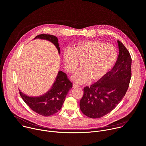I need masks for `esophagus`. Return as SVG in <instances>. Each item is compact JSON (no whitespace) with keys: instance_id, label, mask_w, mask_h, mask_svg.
I'll return each instance as SVG.
<instances>
[{"instance_id":"obj_1","label":"esophagus","mask_w":146,"mask_h":146,"mask_svg":"<svg viewBox=\"0 0 146 146\" xmlns=\"http://www.w3.org/2000/svg\"><path fill=\"white\" fill-rule=\"evenodd\" d=\"M73 87L74 88H80V85H77V84H76L73 83Z\"/></svg>"}]
</instances>
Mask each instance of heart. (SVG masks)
I'll use <instances>...</instances> for the list:
<instances>
[{
    "mask_svg": "<svg viewBox=\"0 0 146 146\" xmlns=\"http://www.w3.org/2000/svg\"><path fill=\"white\" fill-rule=\"evenodd\" d=\"M118 53L111 44L96 40H84L75 44L72 50H66L63 61L68 72L73 73L79 62L81 69L72 77L73 81L84 84L91 79L97 82L102 79L115 65Z\"/></svg>",
    "mask_w": 146,
    "mask_h": 146,
    "instance_id": "b5f03b06",
    "label": "heart"
}]
</instances>
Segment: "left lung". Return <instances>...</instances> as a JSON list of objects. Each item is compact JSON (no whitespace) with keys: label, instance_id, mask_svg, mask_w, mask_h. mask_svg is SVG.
<instances>
[{"label":"left lung","instance_id":"left-lung-1","mask_svg":"<svg viewBox=\"0 0 146 146\" xmlns=\"http://www.w3.org/2000/svg\"><path fill=\"white\" fill-rule=\"evenodd\" d=\"M117 43L119 54L112 69L99 81L84 88L80 107L90 118H100L111 112L121 102L128 88L132 59L124 45L119 40Z\"/></svg>","mask_w":146,"mask_h":146}]
</instances>
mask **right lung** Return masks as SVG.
<instances>
[{
    "mask_svg": "<svg viewBox=\"0 0 146 146\" xmlns=\"http://www.w3.org/2000/svg\"><path fill=\"white\" fill-rule=\"evenodd\" d=\"M42 39L53 43L60 53L58 38L53 35L40 34L34 39ZM72 82L68 79L65 73L59 71L56 79L47 93L39 97H29L19 90V94L25 103L34 112L39 115L48 116L60 111L65 100L69 90L72 88Z\"/></svg>",
    "mask_w": 146,
    "mask_h": 146,
    "instance_id": "1",
    "label": "right lung"
}]
</instances>
